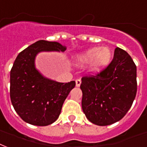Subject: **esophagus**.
Wrapping results in <instances>:
<instances>
[{"mask_svg":"<svg viewBox=\"0 0 147 147\" xmlns=\"http://www.w3.org/2000/svg\"><path fill=\"white\" fill-rule=\"evenodd\" d=\"M80 85H81V80L80 79H76V86L77 87H79Z\"/></svg>","mask_w":147,"mask_h":147,"instance_id":"esophagus-1","label":"esophagus"}]
</instances>
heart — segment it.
<instances>
[{"instance_id":"obj_1","label":"heart","mask_w":147,"mask_h":147,"mask_svg":"<svg viewBox=\"0 0 147 147\" xmlns=\"http://www.w3.org/2000/svg\"><path fill=\"white\" fill-rule=\"evenodd\" d=\"M112 55V51L108 47H96L79 54L76 58V62L81 66L91 63L90 71L93 73H98L109 65Z\"/></svg>"}]
</instances>
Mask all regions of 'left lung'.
Segmentation results:
<instances>
[{
  "label": "left lung",
  "mask_w": 147,
  "mask_h": 147,
  "mask_svg": "<svg viewBox=\"0 0 147 147\" xmlns=\"http://www.w3.org/2000/svg\"><path fill=\"white\" fill-rule=\"evenodd\" d=\"M82 108L90 122L109 125L131 107L137 91L136 66L125 51L116 47L112 61L96 76L82 78Z\"/></svg>",
  "instance_id": "8db88e82"
}]
</instances>
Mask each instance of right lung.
Listing matches in <instances>:
<instances>
[{"mask_svg":"<svg viewBox=\"0 0 147 147\" xmlns=\"http://www.w3.org/2000/svg\"><path fill=\"white\" fill-rule=\"evenodd\" d=\"M57 42L39 40L20 52L10 73V97L20 118L33 125L46 126L59 117L61 107L75 81L58 82L44 77L35 65L40 52H64Z\"/></svg>","mask_w":147,"mask_h":147,"instance_id":"right-lung-1","label":"right lung"}]
</instances>
